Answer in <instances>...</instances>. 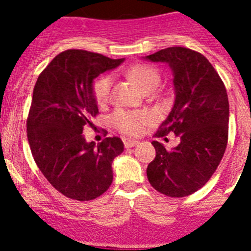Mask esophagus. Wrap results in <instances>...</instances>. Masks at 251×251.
Masks as SVG:
<instances>
[{"mask_svg": "<svg viewBox=\"0 0 251 251\" xmlns=\"http://www.w3.org/2000/svg\"><path fill=\"white\" fill-rule=\"evenodd\" d=\"M139 142L136 141V139H130V138H126L124 139V146H126V148H132L134 147V146L138 145Z\"/></svg>", "mask_w": 251, "mask_h": 251, "instance_id": "obj_1", "label": "esophagus"}]
</instances>
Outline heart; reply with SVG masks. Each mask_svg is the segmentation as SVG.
Instances as JSON below:
<instances>
[{
	"mask_svg": "<svg viewBox=\"0 0 251 251\" xmlns=\"http://www.w3.org/2000/svg\"><path fill=\"white\" fill-rule=\"evenodd\" d=\"M128 76L132 79L143 92L154 90L159 83V74L156 69L150 65L138 64L128 69ZM112 76L104 75L99 77L93 86V94L95 101L99 105H104L108 101L112 88ZM152 121V115L146 110H123L118 109L112 115V123L122 133L137 136L142 132L146 124Z\"/></svg>",
	"mask_w": 251,
	"mask_h": 251,
	"instance_id": "obj_1",
	"label": "heart"
}]
</instances>
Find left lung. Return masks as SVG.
<instances>
[{"instance_id":"left-lung-1","label":"left lung","mask_w":251,"mask_h":251,"mask_svg":"<svg viewBox=\"0 0 251 251\" xmlns=\"http://www.w3.org/2000/svg\"><path fill=\"white\" fill-rule=\"evenodd\" d=\"M145 59L166 63L174 75V106L154 136H179V145L172 151L152 142L156 157L147 167L148 181L166 196H188L207 182L225 153L227 93L211 63L191 49L174 46Z\"/></svg>"}]
</instances>
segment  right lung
<instances>
[{"label":"right lung","mask_w":251,"mask_h":251,"mask_svg":"<svg viewBox=\"0 0 251 251\" xmlns=\"http://www.w3.org/2000/svg\"><path fill=\"white\" fill-rule=\"evenodd\" d=\"M85 50H66L37 77L27 118V138L39 170L64 196L94 200L113 182V159L124 151L118 137L86 142L83 130L93 127L98 104L95 77L121 65Z\"/></svg>","instance_id":"obj_1"}]
</instances>
